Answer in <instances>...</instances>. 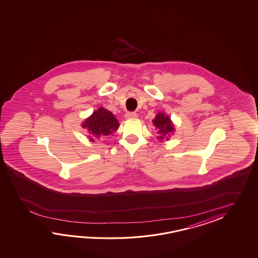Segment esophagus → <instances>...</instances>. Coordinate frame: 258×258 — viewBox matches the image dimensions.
<instances>
[{"instance_id":"34e87169","label":"esophagus","mask_w":258,"mask_h":258,"mask_svg":"<svg viewBox=\"0 0 258 258\" xmlns=\"http://www.w3.org/2000/svg\"><path fill=\"white\" fill-rule=\"evenodd\" d=\"M137 117H138V115L135 112H127L125 114L126 119H137Z\"/></svg>"}]
</instances>
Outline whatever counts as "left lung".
<instances>
[{"mask_svg": "<svg viewBox=\"0 0 258 258\" xmlns=\"http://www.w3.org/2000/svg\"><path fill=\"white\" fill-rule=\"evenodd\" d=\"M152 122L157 130V134L159 135L157 138L161 142L168 141L170 136L175 132V127L170 120V116L167 115L165 112H158L152 120Z\"/></svg>", "mask_w": 258, "mask_h": 258, "instance_id": "1", "label": "left lung"}]
</instances>
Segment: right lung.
Returning a JSON list of instances; mask_svg holds the SVG:
<instances>
[{
	"label": "right lung",
	"mask_w": 258,
	"mask_h": 258,
	"mask_svg": "<svg viewBox=\"0 0 258 258\" xmlns=\"http://www.w3.org/2000/svg\"><path fill=\"white\" fill-rule=\"evenodd\" d=\"M81 126L88 130L89 141L95 142L100 141L105 137L112 135L118 130L120 123L111 111L100 107L93 111V113L87 119H85Z\"/></svg>",
	"instance_id": "1"
}]
</instances>
